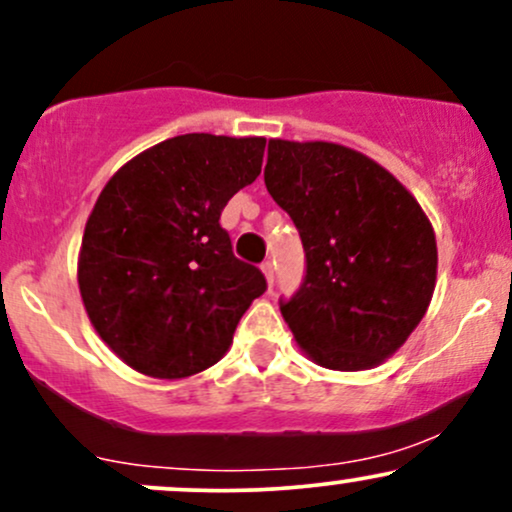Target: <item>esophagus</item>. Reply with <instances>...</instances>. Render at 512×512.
Wrapping results in <instances>:
<instances>
[{
  "instance_id": "34e87169",
  "label": "esophagus",
  "mask_w": 512,
  "mask_h": 512,
  "mask_svg": "<svg viewBox=\"0 0 512 512\" xmlns=\"http://www.w3.org/2000/svg\"><path fill=\"white\" fill-rule=\"evenodd\" d=\"M262 272H264V276H267V284L272 286L274 284V262H262Z\"/></svg>"
}]
</instances>
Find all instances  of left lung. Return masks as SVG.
<instances>
[{
  "instance_id": "8db88e82",
  "label": "left lung",
  "mask_w": 512,
  "mask_h": 512,
  "mask_svg": "<svg viewBox=\"0 0 512 512\" xmlns=\"http://www.w3.org/2000/svg\"><path fill=\"white\" fill-rule=\"evenodd\" d=\"M264 185L305 250L303 284L279 308L320 366L363 370L407 342L436 289V236L395 175L327 142L269 139Z\"/></svg>"
}]
</instances>
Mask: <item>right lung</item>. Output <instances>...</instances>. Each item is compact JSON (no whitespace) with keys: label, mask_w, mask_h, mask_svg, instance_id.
I'll use <instances>...</instances> for the list:
<instances>
[{"label":"right lung","mask_w":512,"mask_h":512,"mask_svg":"<svg viewBox=\"0 0 512 512\" xmlns=\"http://www.w3.org/2000/svg\"><path fill=\"white\" fill-rule=\"evenodd\" d=\"M264 144L182 134L103 187L81 240L79 289L103 342L139 373L173 380L214 366L267 291L219 223L228 199L260 175Z\"/></svg>","instance_id":"1"}]
</instances>
